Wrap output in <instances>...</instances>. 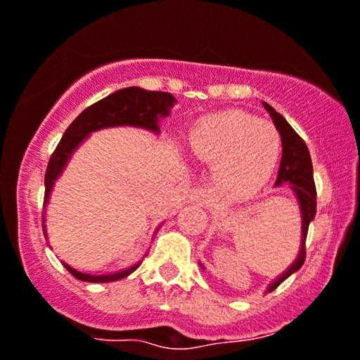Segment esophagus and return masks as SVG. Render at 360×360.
Returning a JSON list of instances; mask_svg holds the SVG:
<instances>
[{"mask_svg": "<svg viewBox=\"0 0 360 360\" xmlns=\"http://www.w3.org/2000/svg\"><path fill=\"white\" fill-rule=\"evenodd\" d=\"M188 198L191 200V202H198V203H209L212 195L209 190H205V188L202 186H196V188H191L190 193H188Z\"/></svg>", "mask_w": 360, "mask_h": 360, "instance_id": "34e87169", "label": "esophagus"}]
</instances>
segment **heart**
Returning <instances> with one entry per match:
<instances>
[{
  "mask_svg": "<svg viewBox=\"0 0 360 360\" xmlns=\"http://www.w3.org/2000/svg\"><path fill=\"white\" fill-rule=\"evenodd\" d=\"M190 150L215 165V181L226 195L248 196L267 183L281 155V136L257 117L226 110L205 117L190 134Z\"/></svg>",
  "mask_w": 360,
  "mask_h": 360,
  "instance_id": "obj_1",
  "label": "heart"
}]
</instances>
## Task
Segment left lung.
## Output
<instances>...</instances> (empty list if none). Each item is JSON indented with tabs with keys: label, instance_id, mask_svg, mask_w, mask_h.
Masks as SVG:
<instances>
[{
	"label": "left lung",
	"instance_id": "8db88e82",
	"mask_svg": "<svg viewBox=\"0 0 360 360\" xmlns=\"http://www.w3.org/2000/svg\"><path fill=\"white\" fill-rule=\"evenodd\" d=\"M264 108L269 112L272 122H274L276 129L281 136L283 145V157L281 164H279L278 179H276L274 186H290V190L295 193L300 205L302 214V241H300V252H298L297 259L291 266L279 276L278 279L271 283L267 291L278 288L285 279H288L293 272H297L304 266L305 262V240H307L309 224L316 217V184H314V174H312V160H310V153L304 139L293 131V127L286 122L285 117L278 113L269 103H264ZM202 266V264H200ZM203 267V266H202Z\"/></svg>",
	"mask_w": 360,
	"mask_h": 360
}]
</instances>
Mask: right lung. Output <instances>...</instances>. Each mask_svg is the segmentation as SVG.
Segmentation results:
<instances>
[{
	"instance_id": "right-lung-1",
	"label": "right lung",
	"mask_w": 360,
	"mask_h": 360,
	"mask_svg": "<svg viewBox=\"0 0 360 360\" xmlns=\"http://www.w3.org/2000/svg\"><path fill=\"white\" fill-rule=\"evenodd\" d=\"M176 103V98L170 93L162 91H146L141 88H124L108 94L103 100L96 101L91 107L86 108L74 122L63 132V138L60 139L58 146L53 151L50 162H48L46 176H44V207L50 202V195L55 181L62 176L67 162L70 160L72 153L77 150V146L94 131L107 129V127L117 126H132L143 127L151 132H160L158 129V120L162 117H167L170 108ZM44 222V215H43ZM44 229V224H43ZM46 236V231H44ZM63 267L74 276L75 279H81L86 283H112L119 279L127 278L131 272H134L141 266V260L134 266L127 267L119 272L110 274H91V272H81L69 264L62 262Z\"/></svg>"
}]
</instances>
